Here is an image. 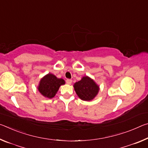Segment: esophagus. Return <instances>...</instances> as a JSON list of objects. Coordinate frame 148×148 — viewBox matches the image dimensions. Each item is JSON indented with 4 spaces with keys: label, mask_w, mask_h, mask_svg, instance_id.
Here are the masks:
<instances>
[{
    "label": "esophagus",
    "mask_w": 148,
    "mask_h": 148,
    "mask_svg": "<svg viewBox=\"0 0 148 148\" xmlns=\"http://www.w3.org/2000/svg\"><path fill=\"white\" fill-rule=\"evenodd\" d=\"M72 79H67L66 80V83L67 84H69V85H70V84H72Z\"/></svg>",
    "instance_id": "34e87169"
}]
</instances>
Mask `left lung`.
<instances>
[{
    "instance_id": "1",
    "label": "left lung",
    "mask_w": 148,
    "mask_h": 148,
    "mask_svg": "<svg viewBox=\"0 0 148 148\" xmlns=\"http://www.w3.org/2000/svg\"><path fill=\"white\" fill-rule=\"evenodd\" d=\"M74 87L77 96L86 101L93 99L99 91V87L87 76L83 77L80 81L75 83Z\"/></svg>"
}]
</instances>
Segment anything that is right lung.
Wrapping results in <instances>:
<instances>
[{"mask_svg":"<svg viewBox=\"0 0 148 148\" xmlns=\"http://www.w3.org/2000/svg\"><path fill=\"white\" fill-rule=\"evenodd\" d=\"M64 84L63 79L57 78L53 74H48L40 80L38 91L45 97L51 99L57 93L59 87Z\"/></svg>","mask_w":148,"mask_h":148,"instance_id":"1","label":"right lung"}]
</instances>
